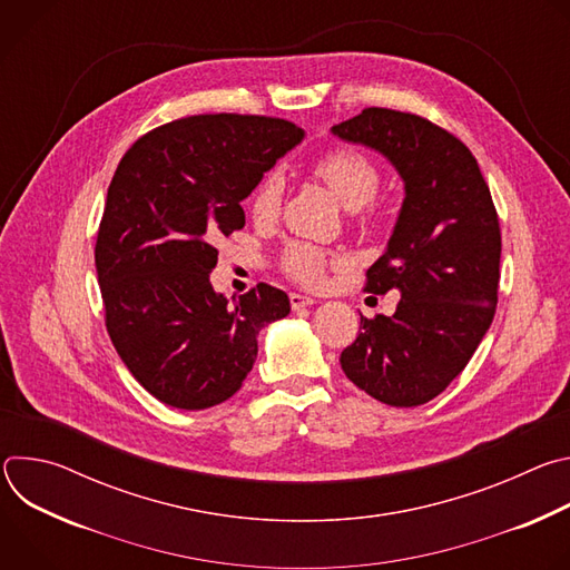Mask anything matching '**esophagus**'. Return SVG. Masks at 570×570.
<instances>
[{"label": "esophagus", "mask_w": 570, "mask_h": 570, "mask_svg": "<svg viewBox=\"0 0 570 570\" xmlns=\"http://www.w3.org/2000/svg\"><path fill=\"white\" fill-rule=\"evenodd\" d=\"M311 304H313V297L302 295V293H291V306H293V311H299V308L311 306Z\"/></svg>", "instance_id": "34e87169"}]
</instances>
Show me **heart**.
I'll return each instance as SVG.
<instances>
[{
	"label": "heart",
	"instance_id": "1",
	"mask_svg": "<svg viewBox=\"0 0 570 570\" xmlns=\"http://www.w3.org/2000/svg\"><path fill=\"white\" fill-rule=\"evenodd\" d=\"M311 174L327 187L343 207L356 212L374 200L379 185H381V171L374 161L354 148H334L313 159ZM282 196H284V183L279 174H268L255 189L250 198L253 216L262 223H268L277 218L282 209ZM332 257L311 246L304 240H293L282 253V266L286 275L293 279L317 286L327 271Z\"/></svg>",
	"mask_w": 570,
	"mask_h": 570
}]
</instances>
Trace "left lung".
Returning <instances> with one entry per match:
<instances>
[{
	"mask_svg": "<svg viewBox=\"0 0 570 570\" xmlns=\"http://www.w3.org/2000/svg\"><path fill=\"white\" fill-rule=\"evenodd\" d=\"M332 132L385 155L405 198L365 291H399L394 315H361L343 350L347 379L376 401L411 409L435 399L466 367L499 302V214L471 150L433 121L365 108Z\"/></svg>",
	"mask_w": 570,
	"mask_h": 570,
	"instance_id": "obj_1",
	"label": "left lung"
}]
</instances>
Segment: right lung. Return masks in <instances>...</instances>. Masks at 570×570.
Listing matches in <instances>:
<instances>
[{
    "label": "right lung",
    "mask_w": 570,
    "mask_h": 570,
    "mask_svg": "<svg viewBox=\"0 0 570 570\" xmlns=\"http://www.w3.org/2000/svg\"><path fill=\"white\" fill-rule=\"evenodd\" d=\"M304 130L259 115H196L139 137L108 187L95 264L110 341L161 403L203 411L229 399L257 358V336L291 311L257 284L212 288L214 243L246 225L248 198Z\"/></svg>",
    "instance_id": "1"
}]
</instances>
